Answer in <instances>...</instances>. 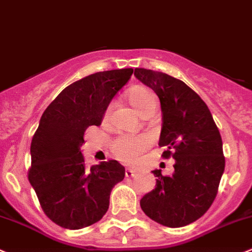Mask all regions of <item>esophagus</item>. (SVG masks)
<instances>
[{
	"instance_id": "obj_1",
	"label": "esophagus",
	"mask_w": 252,
	"mask_h": 252,
	"mask_svg": "<svg viewBox=\"0 0 252 252\" xmlns=\"http://www.w3.org/2000/svg\"><path fill=\"white\" fill-rule=\"evenodd\" d=\"M136 175V171L131 170V168H126V177H134Z\"/></svg>"
}]
</instances>
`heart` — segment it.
Instances as JSON below:
<instances>
[{
  "label": "heart",
  "mask_w": 252,
  "mask_h": 252,
  "mask_svg": "<svg viewBox=\"0 0 252 252\" xmlns=\"http://www.w3.org/2000/svg\"><path fill=\"white\" fill-rule=\"evenodd\" d=\"M131 104L135 107L136 111L140 114L146 112L148 109L156 107L155 94L148 89L139 87L133 90L129 94ZM111 112V107L107 111V116ZM151 139L146 134H139V135H122L114 141L113 154L117 158L126 163H133L138 161L141 154L150 146Z\"/></svg>",
  "instance_id": "b5f03b06"
}]
</instances>
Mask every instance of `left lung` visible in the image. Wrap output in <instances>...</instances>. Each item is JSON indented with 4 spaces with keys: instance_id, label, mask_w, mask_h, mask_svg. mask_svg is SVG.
Listing matches in <instances>:
<instances>
[{
    "instance_id": "1",
    "label": "left lung",
    "mask_w": 252,
    "mask_h": 252,
    "mask_svg": "<svg viewBox=\"0 0 252 252\" xmlns=\"http://www.w3.org/2000/svg\"><path fill=\"white\" fill-rule=\"evenodd\" d=\"M136 79L154 90L162 111L158 146L175 158L172 176L154 170L156 187L140 199L144 213L168 228L188 225L209 209L225 167L223 143L203 99L181 80L154 70L135 69Z\"/></svg>"
}]
</instances>
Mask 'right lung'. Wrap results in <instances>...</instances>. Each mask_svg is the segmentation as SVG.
Segmentation results:
<instances>
[{
	"mask_svg": "<svg viewBox=\"0 0 252 252\" xmlns=\"http://www.w3.org/2000/svg\"><path fill=\"white\" fill-rule=\"evenodd\" d=\"M133 69L92 74L65 87L48 106L31 144L28 180L45 216L65 229L101 220L112 188L126 168L117 160L87 168L81 154L85 130L99 126L107 107L129 81Z\"/></svg>",
	"mask_w": 252,
	"mask_h": 252,
	"instance_id": "1",
	"label": "right lung"
}]
</instances>
